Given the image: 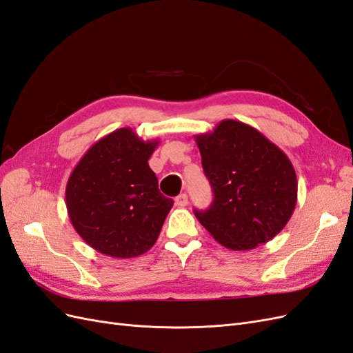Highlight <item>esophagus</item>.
<instances>
[{
  "mask_svg": "<svg viewBox=\"0 0 353 353\" xmlns=\"http://www.w3.org/2000/svg\"><path fill=\"white\" fill-rule=\"evenodd\" d=\"M187 203H188V197H187V194H185V193L179 194V196L175 199V205H176L178 208H184V206H187Z\"/></svg>",
  "mask_w": 353,
  "mask_h": 353,
  "instance_id": "esophagus-1",
  "label": "esophagus"
}]
</instances>
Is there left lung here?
Wrapping results in <instances>:
<instances>
[{
  "label": "left lung",
  "mask_w": 353,
  "mask_h": 353,
  "mask_svg": "<svg viewBox=\"0 0 353 353\" xmlns=\"http://www.w3.org/2000/svg\"><path fill=\"white\" fill-rule=\"evenodd\" d=\"M213 190L208 210L196 218L223 248L250 250L268 243L290 221L297 178L290 159L256 128L221 121L194 137Z\"/></svg>",
  "instance_id": "left-lung-1"
}]
</instances>
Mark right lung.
Returning <instances> with one entry per match:
<instances>
[{"label":"right lung","mask_w":353,"mask_h":353,"mask_svg":"<svg viewBox=\"0 0 353 353\" xmlns=\"http://www.w3.org/2000/svg\"><path fill=\"white\" fill-rule=\"evenodd\" d=\"M157 144L121 128L94 143L72 170L65 193L68 215L94 250L126 259L153 248L174 206L148 166Z\"/></svg>","instance_id":"obj_1"}]
</instances>
